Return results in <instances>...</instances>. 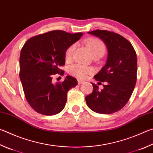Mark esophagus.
Returning a JSON list of instances; mask_svg holds the SVG:
<instances>
[{
  "mask_svg": "<svg viewBox=\"0 0 153 153\" xmlns=\"http://www.w3.org/2000/svg\"><path fill=\"white\" fill-rule=\"evenodd\" d=\"M84 81H83V80H82V79H78V80H77V83H78L79 85L83 84V83H84Z\"/></svg>",
  "mask_w": 153,
  "mask_h": 153,
  "instance_id": "1",
  "label": "esophagus"
}]
</instances>
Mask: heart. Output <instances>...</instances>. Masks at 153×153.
Instances as JSON below:
<instances>
[{"label": "heart", "mask_w": 153, "mask_h": 153, "mask_svg": "<svg viewBox=\"0 0 153 153\" xmlns=\"http://www.w3.org/2000/svg\"><path fill=\"white\" fill-rule=\"evenodd\" d=\"M86 46L90 50L91 54L93 57H101L105 53L106 48L105 44L101 40L96 38H88L84 41ZM76 45L75 44H71L66 49L65 51V59L66 61L71 60L72 55L74 54ZM69 73L72 76L79 79H83L94 72V69L88 66H85L82 64H74L69 66L68 69Z\"/></svg>", "instance_id": "obj_1"}]
</instances>
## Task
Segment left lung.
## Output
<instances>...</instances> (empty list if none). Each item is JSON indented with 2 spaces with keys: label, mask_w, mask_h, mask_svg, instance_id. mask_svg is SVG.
<instances>
[{
  "label": "left lung",
  "mask_w": 153,
  "mask_h": 153,
  "mask_svg": "<svg viewBox=\"0 0 153 153\" xmlns=\"http://www.w3.org/2000/svg\"><path fill=\"white\" fill-rule=\"evenodd\" d=\"M88 33L103 41L108 57L104 67L94 76L97 81L106 84L100 91L91 83L93 91L85 97L86 104L94 112L110 114L121 110L133 92L137 82V53L132 44L117 33L103 30Z\"/></svg>",
  "instance_id": "1"
}]
</instances>
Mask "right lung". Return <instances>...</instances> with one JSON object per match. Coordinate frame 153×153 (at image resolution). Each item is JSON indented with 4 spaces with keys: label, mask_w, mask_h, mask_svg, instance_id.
<instances>
[{
    "label": "right lung",
    "mask_w": 153,
    "mask_h": 153,
    "mask_svg": "<svg viewBox=\"0 0 153 153\" xmlns=\"http://www.w3.org/2000/svg\"><path fill=\"white\" fill-rule=\"evenodd\" d=\"M82 33L71 34L63 30H52L31 37L21 51L19 76L25 96L36 112L55 115L63 110L68 91L76 87L77 79L67 76L64 81L53 84V75L63 74L65 51L78 41Z\"/></svg>",
    "instance_id": "right-lung-1"
}]
</instances>
